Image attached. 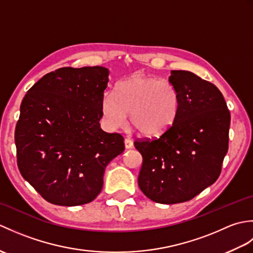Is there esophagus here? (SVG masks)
Segmentation results:
<instances>
[{"mask_svg": "<svg viewBox=\"0 0 253 253\" xmlns=\"http://www.w3.org/2000/svg\"><path fill=\"white\" fill-rule=\"evenodd\" d=\"M124 143H125V148L126 149H131L133 147L132 141L130 140V139H128V138H126L125 140H124Z\"/></svg>", "mask_w": 253, "mask_h": 253, "instance_id": "obj_1", "label": "esophagus"}]
</instances>
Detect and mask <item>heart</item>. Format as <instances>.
Wrapping results in <instances>:
<instances>
[{
	"mask_svg": "<svg viewBox=\"0 0 253 253\" xmlns=\"http://www.w3.org/2000/svg\"><path fill=\"white\" fill-rule=\"evenodd\" d=\"M179 93L169 80L133 75L121 80L115 94L107 91L101 102L102 116L110 129H120L127 124L143 136L158 137L173 126L179 111Z\"/></svg>",
	"mask_w": 253,
	"mask_h": 253,
	"instance_id": "b5f03b06",
	"label": "heart"
}]
</instances>
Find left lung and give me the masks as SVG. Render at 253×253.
<instances>
[{"instance_id": "1", "label": "left lung", "mask_w": 253, "mask_h": 253, "mask_svg": "<svg viewBox=\"0 0 253 253\" xmlns=\"http://www.w3.org/2000/svg\"><path fill=\"white\" fill-rule=\"evenodd\" d=\"M169 82L180 99L175 123L157 139L135 141L142 155L139 188L163 204L191 200L216 181L230 125V113L216 85L187 71H171Z\"/></svg>"}]
</instances>
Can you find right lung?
Wrapping results in <instances>:
<instances>
[{"instance_id":"right-lung-1","label":"right lung","mask_w":253,"mask_h":253,"mask_svg":"<svg viewBox=\"0 0 253 253\" xmlns=\"http://www.w3.org/2000/svg\"><path fill=\"white\" fill-rule=\"evenodd\" d=\"M109 74L102 66L58 68L38 80L21 102L17 165L47 202L74 207L94 200L107 164L125 150L122 135L100 127Z\"/></svg>"}]
</instances>
